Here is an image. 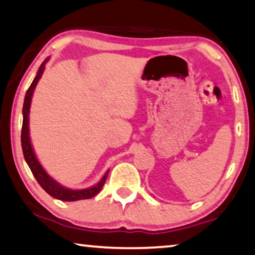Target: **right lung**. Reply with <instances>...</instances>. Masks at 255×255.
<instances>
[{
    "mask_svg": "<svg viewBox=\"0 0 255 255\" xmlns=\"http://www.w3.org/2000/svg\"><path fill=\"white\" fill-rule=\"evenodd\" d=\"M49 59H45L42 62V65L38 68V72L36 74V77L34 78V81L30 84L25 96V101H23V107H22V128H21V147H22V152L25 160L28 164V166L32 171L33 175L35 179L37 180V182L40 183V186L44 189L46 193L52 196V197L60 199V201H67V202H73V201H80V199H88L91 198L93 196H96L101 188L105 185L106 179L108 177L107 171L100 180L99 182L97 183L96 186L91 188H88V189H81V190H73L68 189V188H65L60 186L57 181H54L52 178L49 177V174L44 171V168L41 166V164L38 163L36 156L34 154L33 147L30 144L29 140V131H28V115H29V108H30V101H32V96L34 92V89L36 87L37 82L42 77V74L44 72L45 64Z\"/></svg>",
    "mask_w": 255,
    "mask_h": 255,
    "instance_id": "1",
    "label": "right lung"
}]
</instances>
